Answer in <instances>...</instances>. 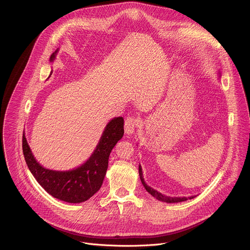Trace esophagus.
Instances as JSON below:
<instances>
[{
  "label": "esophagus",
  "instance_id": "esophagus-1",
  "mask_svg": "<svg viewBox=\"0 0 250 250\" xmlns=\"http://www.w3.org/2000/svg\"><path fill=\"white\" fill-rule=\"evenodd\" d=\"M139 121L136 118H127L125 122V131L127 134H132L134 132L135 127L137 126Z\"/></svg>",
  "mask_w": 250,
  "mask_h": 250
}]
</instances>
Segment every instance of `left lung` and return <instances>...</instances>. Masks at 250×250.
Instances as JSON below:
<instances>
[{
  "mask_svg": "<svg viewBox=\"0 0 250 250\" xmlns=\"http://www.w3.org/2000/svg\"><path fill=\"white\" fill-rule=\"evenodd\" d=\"M138 172H139V177H140V180H141V183L142 185H144V187L146 188V190L151 195L153 196L155 199H157L158 201H161V202H165V203H179V202H184V201H187L188 199H193L195 198V196H192V197H189V198H186V197H167L165 195H162L161 193L157 192L156 190L152 189L151 187L147 186V184L145 182V179H144V176H142V169H141V166L139 165L138 167Z\"/></svg>",
  "mask_w": 250,
  "mask_h": 250,
  "instance_id": "obj_1",
  "label": "left lung"
}]
</instances>
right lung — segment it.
Here are the masks:
<instances>
[{
  "instance_id": "1",
  "label": "right lung",
  "mask_w": 250,
  "mask_h": 250,
  "mask_svg": "<svg viewBox=\"0 0 250 250\" xmlns=\"http://www.w3.org/2000/svg\"><path fill=\"white\" fill-rule=\"evenodd\" d=\"M56 54L57 50L50 56V61L55 59ZM124 131V119H113L104 127L90 158L78 168L69 171H55L42 167L31 153L24 132L22 152L29 171L48 194L64 202L82 203L100 190L108 169L110 153L123 137Z\"/></svg>"
}]
</instances>
